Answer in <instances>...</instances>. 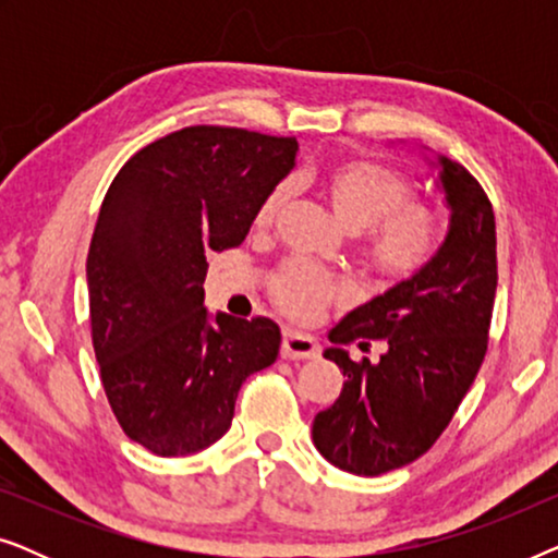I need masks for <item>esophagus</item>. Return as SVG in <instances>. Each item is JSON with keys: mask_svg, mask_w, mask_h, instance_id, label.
Returning a JSON list of instances; mask_svg holds the SVG:
<instances>
[{"mask_svg": "<svg viewBox=\"0 0 558 558\" xmlns=\"http://www.w3.org/2000/svg\"><path fill=\"white\" fill-rule=\"evenodd\" d=\"M319 355V342L312 335L287 330L284 340H281V357L289 361H307V357Z\"/></svg>", "mask_w": 558, "mask_h": 558, "instance_id": "esophagus-1", "label": "esophagus"}]
</instances>
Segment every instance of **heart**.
<instances>
[{"instance_id": "heart-1", "label": "heart", "mask_w": 558, "mask_h": 558, "mask_svg": "<svg viewBox=\"0 0 558 558\" xmlns=\"http://www.w3.org/2000/svg\"><path fill=\"white\" fill-rule=\"evenodd\" d=\"M323 193L342 226L365 228L363 251L373 269L391 279L414 277L441 246V213L434 203L409 197L411 182L376 159H345L323 178ZM289 185L279 182L256 213L269 226L287 205ZM338 292L330 274L307 262H289L274 274L271 294L292 317L310 319Z\"/></svg>"}]
</instances>
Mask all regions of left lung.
Masks as SVG:
<instances>
[{
	"mask_svg": "<svg viewBox=\"0 0 558 558\" xmlns=\"http://www.w3.org/2000/svg\"><path fill=\"white\" fill-rule=\"evenodd\" d=\"M452 218L437 256L414 277L342 317L327 361L345 376L338 401L319 411V454L353 475L376 477L422 457L452 422L487 353L498 254L495 213L462 165L439 157ZM384 339L378 364L353 362L344 348Z\"/></svg>",
	"mask_w": 558,
	"mask_h": 558,
	"instance_id": "8db88e82",
	"label": "left lung"
}]
</instances>
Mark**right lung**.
Returning a JSON list of instances; mask_svg holds the SVG:
<instances>
[{"label": "right lung", "instance_id": "1", "mask_svg": "<svg viewBox=\"0 0 558 558\" xmlns=\"http://www.w3.org/2000/svg\"><path fill=\"white\" fill-rule=\"evenodd\" d=\"M296 149L294 136L187 126L136 151L104 197L86 262L90 340L113 416L149 452L210 447L243 380L277 361L269 317L210 319L205 256L246 239Z\"/></svg>", "mask_w": 558, "mask_h": 558}]
</instances>
